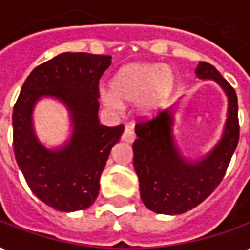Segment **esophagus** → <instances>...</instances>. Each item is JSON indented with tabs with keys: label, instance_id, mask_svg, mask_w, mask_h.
Instances as JSON below:
<instances>
[{
	"label": "esophagus",
	"instance_id": "obj_1",
	"mask_svg": "<svg viewBox=\"0 0 250 250\" xmlns=\"http://www.w3.org/2000/svg\"><path fill=\"white\" fill-rule=\"evenodd\" d=\"M135 134L134 131L131 130V127H125V132H123V135H122V139L125 140V143H132L135 140Z\"/></svg>",
	"mask_w": 250,
	"mask_h": 250
}]
</instances>
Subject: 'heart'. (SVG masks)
Returning a JSON list of instances; mask_svg holds the SVG:
<instances>
[{
	"label": "heart",
	"mask_w": 250,
	"mask_h": 250,
	"mask_svg": "<svg viewBox=\"0 0 250 250\" xmlns=\"http://www.w3.org/2000/svg\"><path fill=\"white\" fill-rule=\"evenodd\" d=\"M171 70L155 63H131L122 67L111 79V91H102L103 104L120 110L123 104L136 103L140 116L151 118L162 110L173 90Z\"/></svg>",
	"instance_id": "b5f03b06"
}]
</instances>
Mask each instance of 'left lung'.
Segmentation results:
<instances>
[{
    "label": "left lung",
    "instance_id": "left-lung-1",
    "mask_svg": "<svg viewBox=\"0 0 250 250\" xmlns=\"http://www.w3.org/2000/svg\"><path fill=\"white\" fill-rule=\"evenodd\" d=\"M195 73L200 79L214 81L228 97L223 136L209 153L193 162L184 159L173 138V110L163 111L156 118L135 125L138 138L132 149L140 197L156 213L180 214L203 203L221 183L237 147L240 125L236 91L207 62H199Z\"/></svg>",
    "mask_w": 250,
    "mask_h": 250
}]
</instances>
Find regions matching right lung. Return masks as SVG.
I'll return each instance as SVG.
<instances>
[{
    "instance_id": "obj_1",
    "label": "right lung",
    "mask_w": 250,
    "mask_h": 250,
    "mask_svg": "<svg viewBox=\"0 0 250 250\" xmlns=\"http://www.w3.org/2000/svg\"><path fill=\"white\" fill-rule=\"evenodd\" d=\"M110 55L62 53L37 66L13 108V146L18 167L31 192L61 212L86 209L99 193V180L125 125L99 123V79ZM53 96L70 112L73 134L55 150L46 149L32 127V110L41 97Z\"/></svg>"
}]
</instances>
